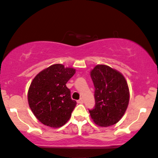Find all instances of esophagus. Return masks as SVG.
<instances>
[{
  "instance_id": "1",
  "label": "esophagus",
  "mask_w": 158,
  "mask_h": 158,
  "mask_svg": "<svg viewBox=\"0 0 158 158\" xmlns=\"http://www.w3.org/2000/svg\"><path fill=\"white\" fill-rule=\"evenodd\" d=\"M77 102H78V103H79V104H83V102H84V101H83L82 98H81L80 99H79V100L77 101Z\"/></svg>"
}]
</instances>
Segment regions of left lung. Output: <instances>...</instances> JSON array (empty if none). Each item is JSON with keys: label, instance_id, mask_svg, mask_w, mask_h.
<instances>
[{"label": "left lung", "instance_id": "obj_1", "mask_svg": "<svg viewBox=\"0 0 158 158\" xmlns=\"http://www.w3.org/2000/svg\"><path fill=\"white\" fill-rule=\"evenodd\" d=\"M95 107L89 110L96 124L109 127L116 123L126 112L130 100L128 85L123 76L109 66L98 64L92 70Z\"/></svg>", "mask_w": 158, "mask_h": 158}]
</instances>
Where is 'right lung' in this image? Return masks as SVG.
Segmentation results:
<instances>
[{
  "label": "right lung",
  "instance_id": "right-lung-1",
  "mask_svg": "<svg viewBox=\"0 0 158 158\" xmlns=\"http://www.w3.org/2000/svg\"><path fill=\"white\" fill-rule=\"evenodd\" d=\"M75 70L61 64H53L39 73L33 79L28 92L29 107L43 124L60 127L69 120L77 102L66 86Z\"/></svg>",
  "mask_w": 158,
  "mask_h": 158
}]
</instances>
